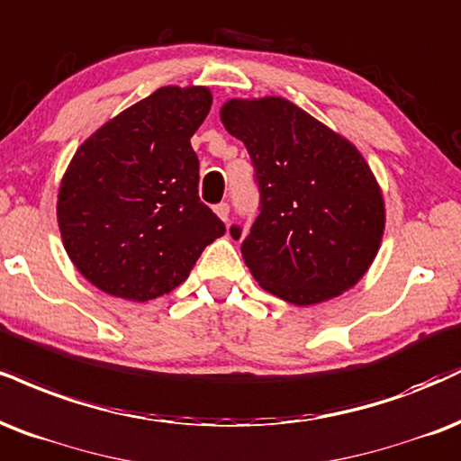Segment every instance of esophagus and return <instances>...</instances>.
<instances>
[{
    "instance_id": "obj_1",
    "label": "esophagus",
    "mask_w": 461,
    "mask_h": 461,
    "mask_svg": "<svg viewBox=\"0 0 461 461\" xmlns=\"http://www.w3.org/2000/svg\"><path fill=\"white\" fill-rule=\"evenodd\" d=\"M214 212L219 214L221 219H223L225 223H227V219H230V203H227V202H221V203H216V206H214Z\"/></svg>"
}]
</instances>
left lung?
<instances>
[{
	"label": "left lung",
	"mask_w": 461,
	"mask_h": 461,
	"mask_svg": "<svg viewBox=\"0 0 461 461\" xmlns=\"http://www.w3.org/2000/svg\"><path fill=\"white\" fill-rule=\"evenodd\" d=\"M221 120L247 146L259 214L240 251L266 292L315 304L352 287L378 253L382 193L360 152L285 98L230 101Z\"/></svg>",
	"instance_id": "8db88e82"
}]
</instances>
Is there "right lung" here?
Returning <instances> with one entry per match:
<instances>
[{
	"label": "right lung",
	"mask_w": 461,
	"mask_h": 461,
	"mask_svg": "<svg viewBox=\"0 0 461 461\" xmlns=\"http://www.w3.org/2000/svg\"><path fill=\"white\" fill-rule=\"evenodd\" d=\"M206 87H160L77 149L58 197L66 253L111 296L149 301L186 279L225 223L199 199L193 132Z\"/></svg>",
	"instance_id": "right-lung-1"
}]
</instances>
